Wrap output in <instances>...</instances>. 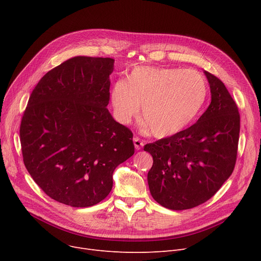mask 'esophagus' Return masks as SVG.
Returning a JSON list of instances; mask_svg holds the SVG:
<instances>
[{
	"instance_id": "obj_1",
	"label": "esophagus",
	"mask_w": 261,
	"mask_h": 261,
	"mask_svg": "<svg viewBox=\"0 0 261 261\" xmlns=\"http://www.w3.org/2000/svg\"><path fill=\"white\" fill-rule=\"evenodd\" d=\"M133 143H134V147H135L136 150H141L142 147L144 146V142L141 141L139 138H134Z\"/></svg>"
}]
</instances>
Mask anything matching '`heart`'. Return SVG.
Masks as SVG:
<instances>
[{
	"label": "heart",
	"mask_w": 261,
	"mask_h": 261,
	"mask_svg": "<svg viewBox=\"0 0 261 261\" xmlns=\"http://www.w3.org/2000/svg\"><path fill=\"white\" fill-rule=\"evenodd\" d=\"M207 93L205 78L195 70L136 66L127 80L113 85L110 100L120 123L127 125L138 116L142 105L144 127L155 138H169L198 117Z\"/></svg>",
	"instance_id": "b5f03b06"
}]
</instances>
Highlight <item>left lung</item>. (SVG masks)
I'll list each match as a JSON object with an SVG mask.
<instances>
[{
    "instance_id": "left-lung-1",
    "label": "left lung",
    "mask_w": 261,
    "mask_h": 261,
    "mask_svg": "<svg viewBox=\"0 0 261 261\" xmlns=\"http://www.w3.org/2000/svg\"><path fill=\"white\" fill-rule=\"evenodd\" d=\"M204 74L212 94L206 111L189 128L144 147L153 158L147 177L150 193L162 206L173 211L210 200L235 168L238 108L220 79Z\"/></svg>"
}]
</instances>
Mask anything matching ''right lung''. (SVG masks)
<instances>
[{
	"label": "right lung",
	"mask_w": 261,
	"mask_h": 261,
	"mask_svg": "<svg viewBox=\"0 0 261 261\" xmlns=\"http://www.w3.org/2000/svg\"><path fill=\"white\" fill-rule=\"evenodd\" d=\"M114 59L77 56L40 79L24 111V165L44 193L89 207L112 189L113 172L134 153L133 133L107 106Z\"/></svg>",
	"instance_id": "obj_1"
}]
</instances>
